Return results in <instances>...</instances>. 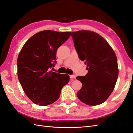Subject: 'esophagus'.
Segmentation results:
<instances>
[{
  "label": "esophagus",
  "mask_w": 133,
  "mask_h": 133,
  "mask_svg": "<svg viewBox=\"0 0 133 133\" xmlns=\"http://www.w3.org/2000/svg\"><path fill=\"white\" fill-rule=\"evenodd\" d=\"M70 77L71 79H75V78H76V76H75V75H71L70 76Z\"/></svg>",
  "instance_id": "obj_1"
}]
</instances>
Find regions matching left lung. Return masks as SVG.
<instances>
[{
	"label": "left lung",
	"instance_id": "left-lung-1",
	"mask_svg": "<svg viewBox=\"0 0 133 133\" xmlns=\"http://www.w3.org/2000/svg\"><path fill=\"white\" fill-rule=\"evenodd\" d=\"M79 59L87 64L88 73L76 79L82 83L77 96L88 105L101 104L115 88L118 75L115 51L98 34L88 30L71 33Z\"/></svg>",
	"mask_w": 133,
	"mask_h": 133
}]
</instances>
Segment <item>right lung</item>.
<instances>
[{
	"mask_svg": "<svg viewBox=\"0 0 133 133\" xmlns=\"http://www.w3.org/2000/svg\"><path fill=\"white\" fill-rule=\"evenodd\" d=\"M70 35V32L44 30L31 37L21 49L17 61L18 81L35 104L46 106L54 103L69 83V75L50 70L57 63L58 49Z\"/></svg>",
	"mask_w": 133,
	"mask_h": 133,
	"instance_id": "add662e5",
	"label": "right lung"
}]
</instances>
